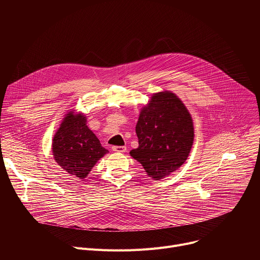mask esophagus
Masks as SVG:
<instances>
[{
  "instance_id": "34e87169",
  "label": "esophagus",
  "mask_w": 260,
  "mask_h": 260,
  "mask_svg": "<svg viewBox=\"0 0 260 260\" xmlns=\"http://www.w3.org/2000/svg\"><path fill=\"white\" fill-rule=\"evenodd\" d=\"M112 150L114 152H119V153H123L126 151V147L125 146H113Z\"/></svg>"
}]
</instances>
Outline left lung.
<instances>
[{"instance_id":"obj_1","label":"left lung","mask_w":260,"mask_h":260,"mask_svg":"<svg viewBox=\"0 0 260 260\" xmlns=\"http://www.w3.org/2000/svg\"><path fill=\"white\" fill-rule=\"evenodd\" d=\"M136 133L139 147L129 154L154 180L169 176L185 162L194 138L189 111L168 90L154 93L142 108Z\"/></svg>"}]
</instances>
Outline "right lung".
<instances>
[{"mask_svg":"<svg viewBox=\"0 0 260 260\" xmlns=\"http://www.w3.org/2000/svg\"><path fill=\"white\" fill-rule=\"evenodd\" d=\"M86 116L74 110L64 115L52 140L54 160L70 175L84 179L109 151L86 125Z\"/></svg>","mask_w":260,"mask_h":260,"instance_id":"right-lung-1","label":"right lung"}]
</instances>
